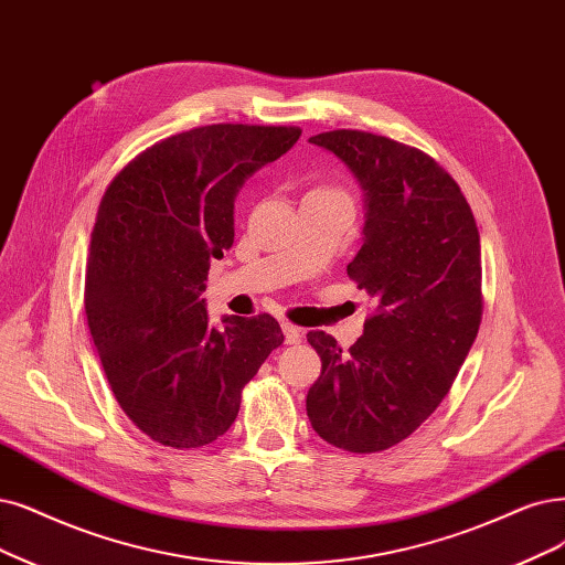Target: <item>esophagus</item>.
I'll use <instances>...</instances> for the list:
<instances>
[{"label":"esophagus","instance_id":"obj_1","mask_svg":"<svg viewBox=\"0 0 565 565\" xmlns=\"http://www.w3.org/2000/svg\"><path fill=\"white\" fill-rule=\"evenodd\" d=\"M281 330H284L286 344H298L302 340V330L298 326H294V323H284Z\"/></svg>","mask_w":565,"mask_h":565}]
</instances>
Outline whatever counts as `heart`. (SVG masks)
I'll return each instance as SVG.
<instances>
[{
  "label": "heart",
  "mask_w": 565,
  "mask_h": 565,
  "mask_svg": "<svg viewBox=\"0 0 565 565\" xmlns=\"http://www.w3.org/2000/svg\"><path fill=\"white\" fill-rule=\"evenodd\" d=\"M311 193H338V191H332V188H315Z\"/></svg>",
  "instance_id": "b5f03b06"
}]
</instances>
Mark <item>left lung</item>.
Wrapping results in <instances>:
<instances>
[{"label": "left lung", "mask_w": 565, "mask_h": 565, "mask_svg": "<svg viewBox=\"0 0 565 565\" xmlns=\"http://www.w3.org/2000/svg\"><path fill=\"white\" fill-rule=\"evenodd\" d=\"M335 153L365 193L363 246L347 275L374 311L342 351L307 332L321 374L307 416L326 443L353 454L403 443L443 403L482 323V250L458 183L424 151L361 130L309 137Z\"/></svg>", "instance_id": "obj_1"}]
</instances>
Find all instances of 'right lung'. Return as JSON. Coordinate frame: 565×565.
Wrapping results in <instances>:
<instances>
[{
  "instance_id": "1",
  "label": "right lung",
  "mask_w": 565,
  "mask_h": 565,
  "mask_svg": "<svg viewBox=\"0 0 565 565\" xmlns=\"http://www.w3.org/2000/svg\"><path fill=\"white\" fill-rule=\"evenodd\" d=\"M300 128L218 122L167 137L104 193L86 265V317L120 409L151 440L198 449L237 419L242 388L281 347L269 315L209 326L200 298L235 242V198Z\"/></svg>"
}]
</instances>
